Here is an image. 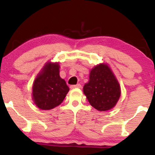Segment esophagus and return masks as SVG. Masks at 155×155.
<instances>
[{
  "mask_svg": "<svg viewBox=\"0 0 155 155\" xmlns=\"http://www.w3.org/2000/svg\"><path fill=\"white\" fill-rule=\"evenodd\" d=\"M80 87H81L80 84H77V85H71V86H70V88H72V89H73V88H80Z\"/></svg>",
  "mask_w": 155,
  "mask_h": 155,
  "instance_id": "1",
  "label": "esophagus"
}]
</instances>
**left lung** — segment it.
Returning <instances> with one entry per match:
<instances>
[{
  "mask_svg": "<svg viewBox=\"0 0 155 155\" xmlns=\"http://www.w3.org/2000/svg\"><path fill=\"white\" fill-rule=\"evenodd\" d=\"M83 92L94 109L107 111L118 103L121 96V87L107 64L102 63L91 70L89 80L84 85Z\"/></svg>",
  "mask_w": 155,
  "mask_h": 155,
  "instance_id": "obj_1",
  "label": "left lung"
}]
</instances>
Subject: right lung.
Listing matches in <instances>:
<instances>
[{
    "label": "right lung",
    "instance_id": "1",
    "mask_svg": "<svg viewBox=\"0 0 155 155\" xmlns=\"http://www.w3.org/2000/svg\"><path fill=\"white\" fill-rule=\"evenodd\" d=\"M59 63L48 61L37 74L32 87V99L37 107L49 110L60 105L69 91L59 75Z\"/></svg>",
    "mask_w": 155,
    "mask_h": 155
}]
</instances>
